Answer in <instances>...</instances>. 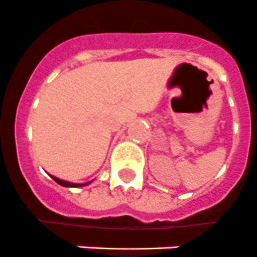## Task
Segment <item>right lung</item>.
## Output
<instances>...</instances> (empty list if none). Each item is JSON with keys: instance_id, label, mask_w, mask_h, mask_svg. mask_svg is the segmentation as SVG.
Here are the masks:
<instances>
[{"instance_id": "add662e5", "label": "right lung", "mask_w": 257, "mask_h": 257, "mask_svg": "<svg viewBox=\"0 0 257 257\" xmlns=\"http://www.w3.org/2000/svg\"><path fill=\"white\" fill-rule=\"evenodd\" d=\"M50 176H51V178H53V179L55 180V182H57V183L61 184V186H63V187H82V186H87V184H90V183H91V182H93V180H91V182H87V183L77 184V183H71V182H66V180L58 179V178H55V176H53V175H50Z\"/></svg>"}]
</instances>
